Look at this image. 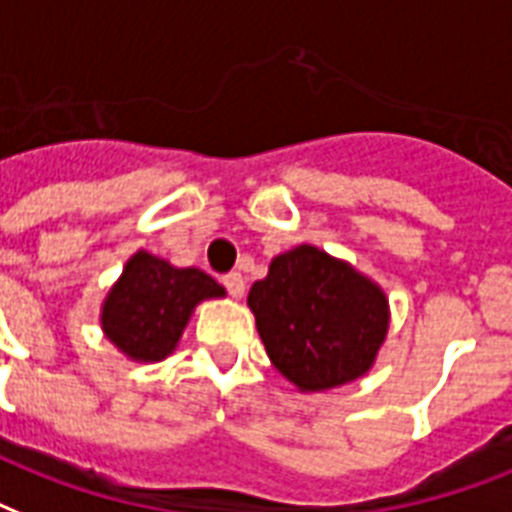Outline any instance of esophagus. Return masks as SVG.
<instances>
[{
	"instance_id": "obj_1",
	"label": "esophagus",
	"mask_w": 512,
	"mask_h": 512,
	"mask_svg": "<svg viewBox=\"0 0 512 512\" xmlns=\"http://www.w3.org/2000/svg\"><path fill=\"white\" fill-rule=\"evenodd\" d=\"M221 283L229 291V296H235V299H240L245 293V277L240 272H227V275L221 277Z\"/></svg>"
}]
</instances>
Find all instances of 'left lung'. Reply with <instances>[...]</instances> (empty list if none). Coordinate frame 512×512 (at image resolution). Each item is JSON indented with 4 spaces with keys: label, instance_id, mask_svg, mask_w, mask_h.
I'll return each mask as SVG.
<instances>
[{
    "label": "left lung",
    "instance_id": "1",
    "mask_svg": "<svg viewBox=\"0 0 512 512\" xmlns=\"http://www.w3.org/2000/svg\"><path fill=\"white\" fill-rule=\"evenodd\" d=\"M248 304L269 360L307 392L366 374L387 334L384 293L312 245L277 256Z\"/></svg>",
    "mask_w": 512,
    "mask_h": 512
}]
</instances>
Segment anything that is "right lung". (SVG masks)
Instances as JSON below:
<instances>
[{"label": "right lung", "instance_id": "add662e5", "mask_svg": "<svg viewBox=\"0 0 512 512\" xmlns=\"http://www.w3.org/2000/svg\"><path fill=\"white\" fill-rule=\"evenodd\" d=\"M211 296H224L211 275L170 267L141 251L106 296L101 323L106 336L133 360H162L181 339L194 304Z\"/></svg>", "mask_w": 512, "mask_h": 512}]
</instances>
